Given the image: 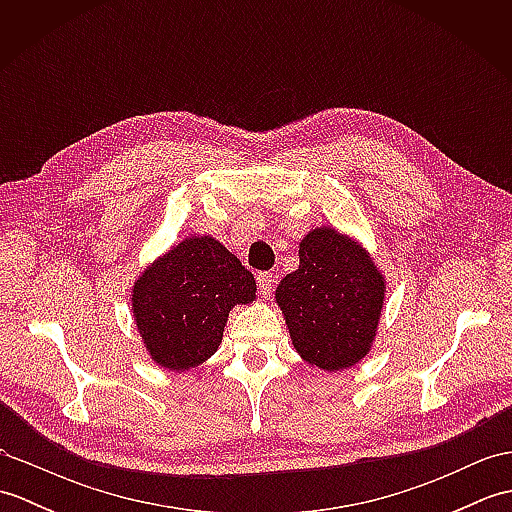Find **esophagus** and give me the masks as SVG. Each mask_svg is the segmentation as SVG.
Wrapping results in <instances>:
<instances>
[{"label": "esophagus", "mask_w": 512, "mask_h": 512, "mask_svg": "<svg viewBox=\"0 0 512 512\" xmlns=\"http://www.w3.org/2000/svg\"><path fill=\"white\" fill-rule=\"evenodd\" d=\"M273 284H275V275L273 273H259L257 275L259 295H262V297H270V292H273Z\"/></svg>", "instance_id": "obj_1"}]
</instances>
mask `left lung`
I'll return each mask as SVG.
<instances>
[{
    "label": "left lung",
    "instance_id": "obj_1",
    "mask_svg": "<svg viewBox=\"0 0 512 512\" xmlns=\"http://www.w3.org/2000/svg\"><path fill=\"white\" fill-rule=\"evenodd\" d=\"M275 301L303 361L339 372L372 350L385 277L356 239L321 226L301 239L299 268L281 279Z\"/></svg>",
    "mask_w": 512,
    "mask_h": 512
}]
</instances>
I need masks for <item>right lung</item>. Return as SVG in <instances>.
<instances>
[{
  "instance_id": "1",
  "label": "right lung",
  "mask_w": 512,
  "mask_h": 512,
  "mask_svg": "<svg viewBox=\"0 0 512 512\" xmlns=\"http://www.w3.org/2000/svg\"><path fill=\"white\" fill-rule=\"evenodd\" d=\"M255 292L253 273L217 239L184 237L134 281V323L151 361L184 372L217 352L228 312Z\"/></svg>"
}]
</instances>
